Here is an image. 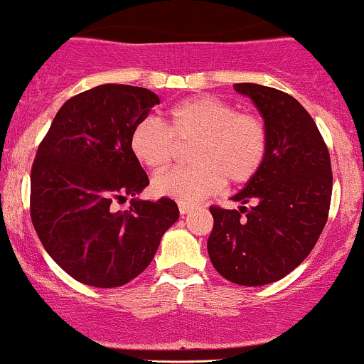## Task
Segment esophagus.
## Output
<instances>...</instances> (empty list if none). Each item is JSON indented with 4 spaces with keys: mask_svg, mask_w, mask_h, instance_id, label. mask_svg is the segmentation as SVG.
Segmentation results:
<instances>
[{
    "mask_svg": "<svg viewBox=\"0 0 364 364\" xmlns=\"http://www.w3.org/2000/svg\"><path fill=\"white\" fill-rule=\"evenodd\" d=\"M191 208H193V205L189 203H178V210H181V214H187V212H191Z\"/></svg>",
    "mask_w": 364,
    "mask_h": 364,
    "instance_id": "1",
    "label": "esophagus"
}]
</instances>
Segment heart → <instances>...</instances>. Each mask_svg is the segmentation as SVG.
I'll return each instance as SVG.
<instances>
[{
    "instance_id": "obj_1",
    "label": "heart",
    "mask_w": 364,
    "mask_h": 364,
    "mask_svg": "<svg viewBox=\"0 0 364 364\" xmlns=\"http://www.w3.org/2000/svg\"><path fill=\"white\" fill-rule=\"evenodd\" d=\"M189 145L194 166L154 178L157 196L194 203L221 191L225 181L233 187L255 181L267 156V127L260 117L239 113L218 97H193L168 111V131L146 118L134 125L129 138L132 156L152 171L170 166L178 146Z\"/></svg>"
}]
</instances>
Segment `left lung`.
<instances>
[{
	"label": "left lung",
	"mask_w": 364,
	"mask_h": 364,
	"mask_svg": "<svg viewBox=\"0 0 364 364\" xmlns=\"http://www.w3.org/2000/svg\"><path fill=\"white\" fill-rule=\"evenodd\" d=\"M233 88L260 111L267 156L255 181L232 196L239 210L210 207L207 250L223 278L262 287L285 278L311 253L329 214L333 173L316 124L292 95L255 82Z\"/></svg>",
	"instance_id": "8db88e82"
}]
</instances>
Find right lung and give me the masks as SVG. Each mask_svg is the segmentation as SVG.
<instances>
[{"instance_id": "obj_1", "label": "right lung", "mask_w": 364, "mask_h": 364, "mask_svg": "<svg viewBox=\"0 0 364 364\" xmlns=\"http://www.w3.org/2000/svg\"><path fill=\"white\" fill-rule=\"evenodd\" d=\"M159 97L146 88L100 85L68 99L31 168V221L49 257L97 289L122 287L152 262L178 219L170 198L138 200L149 177L129 146ZM132 196L129 211L112 201Z\"/></svg>"}]
</instances>
